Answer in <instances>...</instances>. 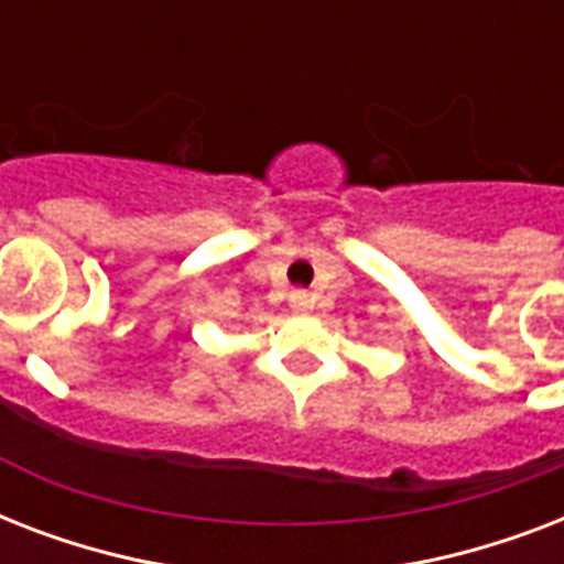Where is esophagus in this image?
Masks as SVG:
<instances>
[{"label":"esophagus","mask_w":564,"mask_h":564,"mask_svg":"<svg viewBox=\"0 0 564 564\" xmlns=\"http://www.w3.org/2000/svg\"><path fill=\"white\" fill-rule=\"evenodd\" d=\"M290 304H292V310H295V313H307V310L313 307V295H310V292H304V290H295L290 295Z\"/></svg>","instance_id":"esophagus-1"}]
</instances>
